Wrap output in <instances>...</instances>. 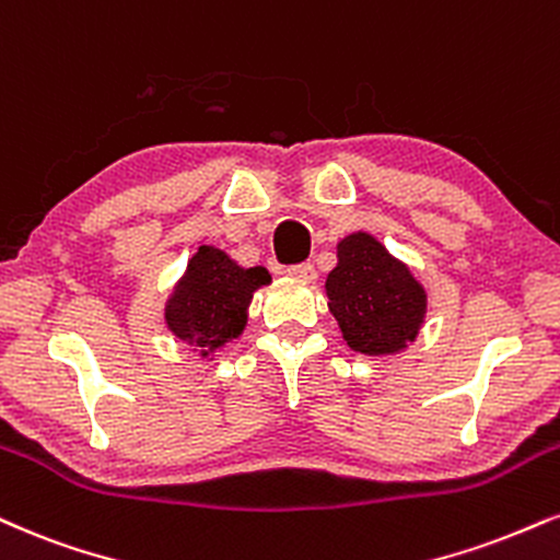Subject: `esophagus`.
I'll list each match as a JSON object with an SVG mask.
<instances>
[{
	"label": "esophagus",
	"instance_id": "1",
	"mask_svg": "<svg viewBox=\"0 0 560 560\" xmlns=\"http://www.w3.org/2000/svg\"><path fill=\"white\" fill-rule=\"evenodd\" d=\"M287 273L292 276V279L302 281V284H315V279H318V273H315V268L310 266V262H300V266L287 268Z\"/></svg>",
	"mask_w": 560,
	"mask_h": 560
}]
</instances>
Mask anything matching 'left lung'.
I'll return each instance as SVG.
<instances>
[{"label": "left lung", "instance_id": "obj_1", "mask_svg": "<svg viewBox=\"0 0 560 560\" xmlns=\"http://www.w3.org/2000/svg\"><path fill=\"white\" fill-rule=\"evenodd\" d=\"M328 310L349 349L394 357L420 336L428 289L407 262L388 253L370 232H352L336 245V266L326 279Z\"/></svg>", "mask_w": 560, "mask_h": 560}]
</instances>
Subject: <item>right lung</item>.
Instances as JSON below:
<instances>
[{"mask_svg":"<svg viewBox=\"0 0 560 560\" xmlns=\"http://www.w3.org/2000/svg\"><path fill=\"white\" fill-rule=\"evenodd\" d=\"M271 284L262 266L242 268L226 250L200 245L164 302V326L200 360L240 339L247 307L260 287Z\"/></svg>","mask_w":560,"mask_h":560,"instance_id":"right-lung-1","label":"right lung"}]
</instances>
